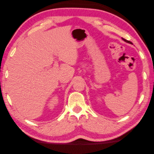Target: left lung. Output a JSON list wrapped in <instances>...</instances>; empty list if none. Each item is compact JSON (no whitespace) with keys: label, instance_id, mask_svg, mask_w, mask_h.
<instances>
[{"label":"left lung","instance_id":"obj_1","mask_svg":"<svg viewBox=\"0 0 154 154\" xmlns=\"http://www.w3.org/2000/svg\"><path fill=\"white\" fill-rule=\"evenodd\" d=\"M122 39H123V40H124L125 42H127V43H129V44H132L131 42H130V41H128V40H127L126 39H125V38H122Z\"/></svg>","mask_w":154,"mask_h":154}]
</instances>
